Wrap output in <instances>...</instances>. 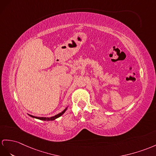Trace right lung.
I'll return each instance as SVG.
<instances>
[{
    "instance_id": "1",
    "label": "right lung",
    "mask_w": 156,
    "mask_h": 156,
    "mask_svg": "<svg viewBox=\"0 0 156 156\" xmlns=\"http://www.w3.org/2000/svg\"><path fill=\"white\" fill-rule=\"evenodd\" d=\"M67 109V107L66 108V109H64L63 111L62 112H60V113H59V114H58V115H55L54 116H52V117H49V118H46V117H37V116H32V115H29V116H30L31 117H32V118H35V119H39V120H47V121H50V120H54L55 119H58V118H59V116H61L62 115H63V114L66 111V110Z\"/></svg>"
}]
</instances>
